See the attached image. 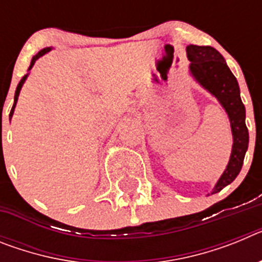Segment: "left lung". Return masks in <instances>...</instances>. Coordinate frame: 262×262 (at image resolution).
<instances>
[{
  "mask_svg": "<svg viewBox=\"0 0 262 262\" xmlns=\"http://www.w3.org/2000/svg\"><path fill=\"white\" fill-rule=\"evenodd\" d=\"M186 52L190 60L191 75L205 89L219 99L226 108L232 128L233 145L230 163L212 190L211 194H215L231 184L242 170L249 142L248 128L245 126V107L240 98L237 80L227 67L221 53L210 46L194 45L187 46Z\"/></svg>",
  "mask_w": 262,
  "mask_h": 262,
  "instance_id": "obj_1",
  "label": "left lung"
}]
</instances>
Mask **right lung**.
I'll return each instance as SVG.
<instances>
[{"label": "right lung", "instance_id": "add662e5", "mask_svg": "<svg viewBox=\"0 0 262 262\" xmlns=\"http://www.w3.org/2000/svg\"><path fill=\"white\" fill-rule=\"evenodd\" d=\"M51 48H45V50H41V51H39L38 53H36L35 56L32 57V60H31V64H30V68H29V71L30 69L32 68V66H34V64H35V61L36 60L39 59V57L40 56H43V55H45V53H47L48 51H50ZM26 77H27V75L25 76V77L22 78V80L19 81V84H18V86H17V90H15V96H14V105H13V107H11V110H10V114H9V117H13V113H14V108H15V105H17V101H18V96H19V92H20V88H22V85H23V82H25V80H26Z\"/></svg>", "mask_w": 262, "mask_h": 262}]
</instances>
